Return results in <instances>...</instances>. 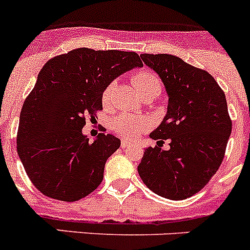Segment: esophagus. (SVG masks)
<instances>
[{"instance_id": "obj_1", "label": "esophagus", "mask_w": 250, "mask_h": 250, "mask_svg": "<svg viewBox=\"0 0 250 250\" xmlns=\"http://www.w3.org/2000/svg\"><path fill=\"white\" fill-rule=\"evenodd\" d=\"M130 143L127 140H123L121 141V147H124V149H125V147H129L130 146Z\"/></svg>"}]
</instances>
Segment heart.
Instances as JSON below:
<instances>
[{"mask_svg": "<svg viewBox=\"0 0 250 250\" xmlns=\"http://www.w3.org/2000/svg\"><path fill=\"white\" fill-rule=\"evenodd\" d=\"M132 85L135 86L136 91L141 95V98H158L163 90L160 77L149 70H141L135 72L131 77ZM114 90V83H109L103 91V104L109 105L111 100V94ZM151 123L149 119L144 116L123 112L115 116L111 121V129L114 130L119 136L125 140H134L146 130L150 129Z\"/></svg>", "mask_w": 250, "mask_h": 250, "instance_id": "1", "label": "heart"}]
</instances>
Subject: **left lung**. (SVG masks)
Wrapping results in <instances>:
<instances>
[{
	"instance_id": "obj_1",
	"label": "left lung",
	"mask_w": 250,
	"mask_h": 250,
	"mask_svg": "<svg viewBox=\"0 0 250 250\" xmlns=\"http://www.w3.org/2000/svg\"><path fill=\"white\" fill-rule=\"evenodd\" d=\"M140 57L160 76L169 104L163 123L150 134L158 145L145 150L139 175L158 195L187 199L209 183L224 159L231 132L225 94L209 72L180 57ZM167 138L170 149L161 150L160 144Z\"/></svg>"
}]
</instances>
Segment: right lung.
<instances>
[{
    "label": "right lung",
    "mask_w": 250,
    "mask_h": 250,
    "mask_svg": "<svg viewBox=\"0 0 250 250\" xmlns=\"http://www.w3.org/2000/svg\"><path fill=\"white\" fill-rule=\"evenodd\" d=\"M143 61L136 52L80 47L50 59L22 105L17 152L39 191L61 202L80 200L101 184L106 160L120 147L114 135L83 134L103 110V91Z\"/></svg>",
    "instance_id": "obj_1"
}]
</instances>
